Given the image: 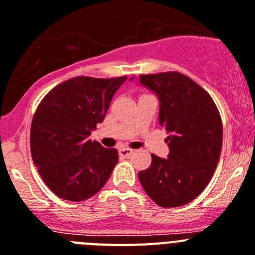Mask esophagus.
I'll use <instances>...</instances> for the list:
<instances>
[{"label":"esophagus","mask_w":255,"mask_h":255,"mask_svg":"<svg viewBox=\"0 0 255 255\" xmlns=\"http://www.w3.org/2000/svg\"><path fill=\"white\" fill-rule=\"evenodd\" d=\"M132 154H133V150L132 149H128V147H122V149H119V155H121L122 158H128Z\"/></svg>","instance_id":"esophagus-1"}]
</instances>
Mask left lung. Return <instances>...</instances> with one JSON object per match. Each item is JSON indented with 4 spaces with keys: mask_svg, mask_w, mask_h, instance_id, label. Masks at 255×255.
<instances>
[{
    "mask_svg": "<svg viewBox=\"0 0 255 255\" xmlns=\"http://www.w3.org/2000/svg\"><path fill=\"white\" fill-rule=\"evenodd\" d=\"M140 83L160 101L159 125L168 132V158L151 155L138 172L143 190L163 208L185 205L198 198L216 170L222 150V121L207 91L178 72L140 75Z\"/></svg>",
    "mask_w": 255,
    "mask_h": 255,
    "instance_id": "1",
    "label": "left lung"
}]
</instances>
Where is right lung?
I'll return each instance as SVG.
<instances>
[{
  "label": "right lung",
  "instance_id": "1",
  "mask_svg": "<svg viewBox=\"0 0 255 255\" xmlns=\"http://www.w3.org/2000/svg\"><path fill=\"white\" fill-rule=\"evenodd\" d=\"M126 79L74 77L39 103L30 127V152L42 180L59 198L87 200L109 180L118 151L90 140V134Z\"/></svg>",
  "mask_w": 255,
  "mask_h": 255
}]
</instances>
